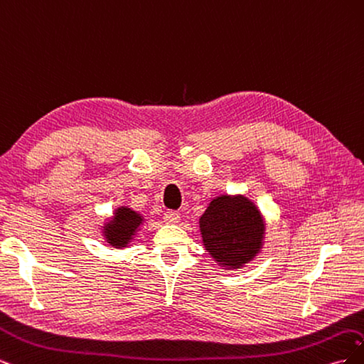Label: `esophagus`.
<instances>
[{
    "label": "esophagus",
    "instance_id": "1",
    "mask_svg": "<svg viewBox=\"0 0 364 364\" xmlns=\"http://www.w3.org/2000/svg\"><path fill=\"white\" fill-rule=\"evenodd\" d=\"M164 220L167 223H179V220H181V217H179V213L178 211H165V214H164Z\"/></svg>",
    "mask_w": 364,
    "mask_h": 364
}]
</instances>
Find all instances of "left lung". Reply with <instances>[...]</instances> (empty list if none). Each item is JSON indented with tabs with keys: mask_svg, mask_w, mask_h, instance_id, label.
<instances>
[{
	"mask_svg": "<svg viewBox=\"0 0 364 364\" xmlns=\"http://www.w3.org/2000/svg\"><path fill=\"white\" fill-rule=\"evenodd\" d=\"M206 250L223 266L240 267L261 247L264 223L246 197H217L200 217Z\"/></svg>",
	"mask_w": 364,
	"mask_h": 364,
	"instance_id": "obj_1",
	"label": "left lung"
}]
</instances>
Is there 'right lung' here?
<instances>
[{"label": "right lung", "instance_id": "add662e5", "mask_svg": "<svg viewBox=\"0 0 364 364\" xmlns=\"http://www.w3.org/2000/svg\"><path fill=\"white\" fill-rule=\"evenodd\" d=\"M141 222V215L135 211L129 208H118L114 222L106 226L107 243H111V246L124 247L135 235V230L139 228Z\"/></svg>", "mask_w": 364, "mask_h": 364}]
</instances>
